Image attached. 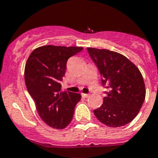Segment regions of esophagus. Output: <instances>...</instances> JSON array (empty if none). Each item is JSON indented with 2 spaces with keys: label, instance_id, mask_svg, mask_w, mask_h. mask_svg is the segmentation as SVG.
I'll return each mask as SVG.
<instances>
[{
  "label": "esophagus",
  "instance_id": "esophagus-1",
  "mask_svg": "<svg viewBox=\"0 0 158 158\" xmlns=\"http://www.w3.org/2000/svg\"><path fill=\"white\" fill-rule=\"evenodd\" d=\"M81 95H82V97H88L89 96V94H83V93H82V94H81Z\"/></svg>",
  "mask_w": 158,
  "mask_h": 158
}]
</instances>
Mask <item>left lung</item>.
<instances>
[{"label": "left lung", "instance_id": "8db88e82", "mask_svg": "<svg viewBox=\"0 0 158 158\" xmlns=\"http://www.w3.org/2000/svg\"><path fill=\"white\" fill-rule=\"evenodd\" d=\"M88 53L107 89L104 102L94 110L97 118L109 127H120L132 122L145 100L143 78L139 69L119 53L87 48Z\"/></svg>", "mask_w": 158, "mask_h": 158}]
</instances>
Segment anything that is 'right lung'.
Segmentation results:
<instances>
[{
	"label": "right lung",
	"instance_id": "obj_1",
	"mask_svg": "<svg viewBox=\"0 0 158 158\" xmlns=\"http://www.w3.org/2000/svg\"><path fill=\"white\" fill-rule=\"evenodd\" d=\"M81 47L47 45L32 51L25 67V82L40 117L48 126L62 129L72 121L81 95L61 91L68 59Z\"/></svg>",
	"mask_w": 158,
	"mask_h": 158
}]
</instances>
